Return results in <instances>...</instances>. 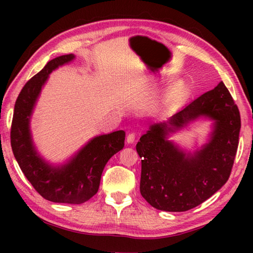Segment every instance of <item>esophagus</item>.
<instances>
[{
    "mask_svg": "<svg viewBox=\"0 0 253 253\" xmlns=\"http://www.w3.org/2000/svg\"><path fill=\"white\" fill-rule=\"evenodd\" d=\"M135 134H132V132H131V134H128L127 135V138H126V140H127V143L128 144H132V143H134L135 142Z\"/></svg>",
    "mask_w": 253,
    "mask_h": 253,
    "instance_id": "1",
    "label": "esophagus"
}]
</instances>
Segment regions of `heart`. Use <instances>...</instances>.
Wrapping results in <instances>:
<instances>
[{"label":"heart","instance_id":"heart-1","mask_svg":"<svg viewBox=\"0 0 253 253\" xmlns=\"http://www.w3.org/2000/svg\"><path fill=\"white\" fill-rule=\"evenodd\" d=\"M175 93H176V91H175Z\"/></svg>","mask_w":253,"mask_h":253}]
</instances>
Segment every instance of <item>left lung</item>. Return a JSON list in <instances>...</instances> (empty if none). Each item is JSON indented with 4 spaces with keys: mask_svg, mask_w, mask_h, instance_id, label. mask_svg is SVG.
<instances>
[{
    "mask_svg": "<svg viewBox=\"0 0 253 253\" xmlns=\"http://www.w3.org/2000/svg\"><path fill=\"white\" fill-rule=\"evenodd\" d=\"M200 118L212 122L202 147L191 153L169 139ZM240 128L239 109L222 81L166 122L153 124L136 145L142 158L140 194L166 212H184L203 203L229 179Z\"/></svg>",
    "mask_w": 253,
    "mask_h": 253,
    "instance_id": "left-lung-1",
    "label": "left lung"
}]
</instances>
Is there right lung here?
I'll return each mask as SVG.
<instances>
[{
    "mask_svg": "<svg viewBox=\"0 0 253 253\" xmlns=\"http://www.w3.org/2000/svg\"><path fill=\"white\" fill-rule=\"evenodd\" d=\"M75 58L71 53L50 60L24 84L15 101L11 127L12 151L21 170L42 198L54 203L80 204L92 198L107 162L125 142L124 130L96 136L63 164H52L38 153L30 127L38 98L51 72Z\"/></svg>",
    "mask_w": 253,
    "mask_h": 253,
    "instance_id": "right-lung-1",
    "label": "right lung"
}]
</instances>
